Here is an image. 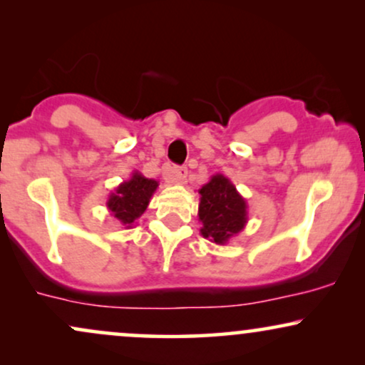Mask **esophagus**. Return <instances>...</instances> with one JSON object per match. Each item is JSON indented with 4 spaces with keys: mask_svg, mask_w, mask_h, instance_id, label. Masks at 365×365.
Returning a JSON list of instances; mask_svg holds the SVG:
<instances>
[{
    "mask_svg": "<svg viewBox=\"0 0 365 365\" xmlns=\"http://www.w3.org/2000/svg\"><path fill=\"white\" fill-rule=\"evenodd\" d=\"M188 170L185 166H166L163 171V177L168 183H177V185H183L187 182Z\"/></svg>",
    "mask_w": 365,
    "mask_h": 365,
    "instance_id": "obj_1",
    "label": "esophagus"
}]
</instances>
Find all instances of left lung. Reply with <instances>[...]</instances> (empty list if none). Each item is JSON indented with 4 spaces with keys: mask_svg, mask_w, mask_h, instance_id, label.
Instances as JSON below:
<instances>
[{
    "mask_svg": "<svg viewBox=\"0 0 365 365\" xmlns=\"http://www.w3.org/2000/svg\"><path fill=\"white\" fill-rule=\"evenodd\" d=\"M200 235L216 245H226L248 222V205L235 183L216 173L199 190Z\"/></svg>",
    "mask_w": 365,
    "mask_h": 365,
    "instance_id": "8db88e82",
    "label": "left lung"
}]
</instances>
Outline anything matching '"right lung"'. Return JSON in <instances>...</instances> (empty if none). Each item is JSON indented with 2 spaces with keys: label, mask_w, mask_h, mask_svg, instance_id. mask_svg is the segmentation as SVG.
<instances>
[{
  "label": "right lung",
  "mask_w": 365,
  "mask_h": 365,
  "mask_svg": "<svg viewBox=\"0 0 365 365\" xmlns=\"http://www.w3.org/2000/svg\"><path fill=\"white\" fill-rule=\"evenodd\" d=\"M160 183L153 178H146L139 171H134L133 177L122 182L115 190L108 195L107 207L113 217L125 230L133 227L138 219L146 212L149 200Z\"/></svg>",
  "instance_id": "right-lung-1"
}]
</instances>
